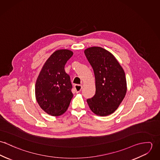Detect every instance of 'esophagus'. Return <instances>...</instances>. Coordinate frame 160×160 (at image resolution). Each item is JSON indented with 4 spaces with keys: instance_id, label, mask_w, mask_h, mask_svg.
Segmentation results:
<instances>
[{
    "instance_id": "1",
    "label": "esophagus",
    "mask_w": 160,
    "mask_h": 160,
    "mask_svg": "<svg viewBox=\"0 0 160 160\" xmlns=\"http://www.w3.org/2000/svg\"><path fill=\"white\" fill-rule=\"evenodd\" d=\"M74 89L76 90V92H79L81 91L82 89V85H79V84H76L74 86Z\"/></svg>"
}]
</instances>
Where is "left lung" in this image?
Instances as JSON below:
<instances>
[{
    "mask_svg": "<svg viewBox=\"0 0 160 160\" xmlns=\"http://www.w3.org/2000/svg\"><path fill=\"white\" fill-rule=\"evenodd\" d=\"M84 53L95 78V94L87 100L89 107L98 116L112 114L126 93L125 72L114 56L102 47L88 48Z\"/></svg>",
    "mask_w": 160,
    "mask_h": 160,
    "instance_id": "left-lung-1",
    "label": "left lung"
}]
</instances>
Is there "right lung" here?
<instances>
[{
	"label": "right lung",
	"instance_id": "right-lung-1",
	"mask_svg": "<svg viewBox=\"0 0 160 160\" xmlns=\"http://www.w3.org/2000/svg\"><path fill=\"white\" fill-rule=\"evenodd\" d=\"M72 55L67 49L55 51L47 59L38 76L35 86L36 98L47 114L60 116L68 108L73 96L72 86L65 65Z\"/></svg>",
	"mask_w": 160,
	"mask_h": 160
}]
</instances>
